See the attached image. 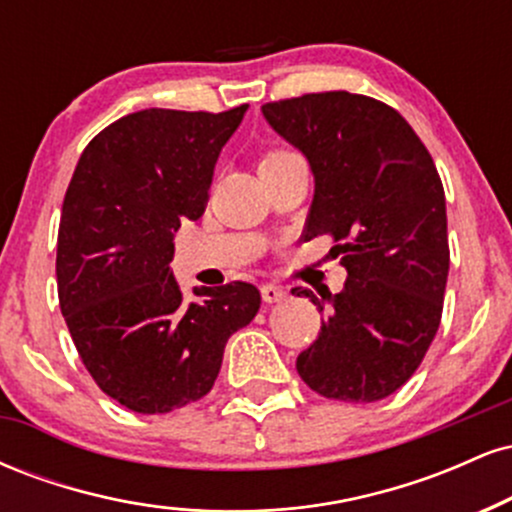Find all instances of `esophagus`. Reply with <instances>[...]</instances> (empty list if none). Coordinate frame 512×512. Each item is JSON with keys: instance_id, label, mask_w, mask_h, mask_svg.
I'll use <instances>...</instances> for the list:
<instances>
[{"instance_id": "1", "label": "esophagus", "mask_w": 512, "mask_h": 512, "mask_svg": "<svg viewBox=\"0 0 512 512\" xmlns=\"http://www.w3.org/2000/svg\"><path fill=\"white\" fill-rule=\"evenodd\" d=\"M260 291H262L264 303H281L286 298V289H281V286L276 284H264Z\"/></svg>"}]
</instances>
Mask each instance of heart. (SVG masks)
Here are the masks:
<instances>
[{"mask_svg":"<svg viewBox=\"0 0 512 512\" xmlns=\"http://www.w3.org/2000/svg\"><path fill=\"white\" fill-rule=\"evenodd\" d=\"M272 154H279V151H272ZM272 154H267V156H272ZM267 156H264V158H267Z\"/></svg>","mask_w":512,"mask_h":512,"instance_id":"1","label":"heart"}]
</instances>
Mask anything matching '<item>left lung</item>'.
<instances>
[{
    "mask_svg": "<svg viewBox=\"0 0 512 512\" xmlns=\"http://www.w3.org/2000/svg\"><path fill=\"white\" fill-rule=\"evenodd\" d=\"M262 115L313 170L305 240L332 236L349 274L322 301L293 289L327 310L298 375L327 399L378 402L414 375L443 313L450 250L436 163L395 108L358 93H308Z\"/></svg>",
    "mask_w": 512,
    "mask_h": 512,
    "instance_id": "left-lung-1",
    "label": "left lung"
}]
</instances>
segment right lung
Instances as JSON below:
<instances>
[{"label": "right lung", "mask_w": 512, "mask_h": 512, "mask_svg": "<svg viewBox=\"0 0 512 512\" xmlns=\"http://www.w3.org/2000/svg\"><path fill=\"white\" fill-rule=\"evenodd\" d=\"M245 110L120 117L91 139L69 182L57 236L64 322L98 387L137 414L207 395L228 337L260 310L245 281L202 286L187 301L170 269L180 221L204 214L216 158Z\"/></svg>", "instance_id": "add662e5"}]
</instances>
